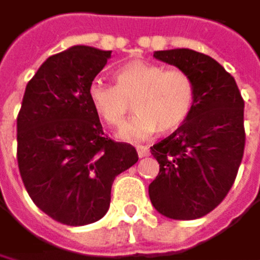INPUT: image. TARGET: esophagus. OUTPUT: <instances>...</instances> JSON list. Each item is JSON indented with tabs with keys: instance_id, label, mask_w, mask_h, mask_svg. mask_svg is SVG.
<instances>
[{
	"instance_id": "esophagus-1",
	"label": "esophagus",
	"mask_w": 260,
	"mask_h": 260,
	"mask_svg": "<svg viewBox=\"0 0 260 260\" xmlns=\"http://www.w3.org/2000/svg\"><path fill=\"white\" fill-rule=\"evenodd\" d=\"M136 149H137V154H139V157L140 158H143V157H148L149 155V149L146 148V146H136Z\"/></svg>"
}]
</instances>
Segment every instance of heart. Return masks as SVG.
<instances>
[{"instance_id": "1", "label": "heart", "mask_w": 260, "mask_h": 260, "mask_svg": "<svg viewBox=\"0 0 260 260\" xmlns=\"http://www.w3.org/2000/svg\"><path fill=\"white\" fill-rule=\"evenodd\" d=\"M95 114L109 126H121L134 100L137 112L118 131L134 142L171 133L189 117L195 103V82L181 70H166L146 60H131L115 71V85L95 79L88 86Z\"/></svg>"}]
</instances>
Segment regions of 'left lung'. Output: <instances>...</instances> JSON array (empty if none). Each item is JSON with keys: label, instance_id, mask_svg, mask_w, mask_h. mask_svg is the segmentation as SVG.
<instances>
[{"label": "left lung", "instance_id": "obj_1", "mask_svg": "<svg viewBox=\"0 0 260 260\" xmlns=\"http://www.w3.org/2000/svg\"><path fill=\"white\" fill-rule=\"evenodd\" d=\"M154 57L193 79L195 103L177 131L151 148L160 172L149 184V198L166 218L197 219L235 183L245 146L244 100L233 76L207 54L174 48Z\"/></svg>", "mask_w": 260, "mask_h": 260}]
</instances>
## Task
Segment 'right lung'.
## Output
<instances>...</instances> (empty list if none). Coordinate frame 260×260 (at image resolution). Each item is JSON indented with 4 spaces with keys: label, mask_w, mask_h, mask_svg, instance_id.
<instances>
[{
    "label": "right lung",
    "mask_w": 260,
    "mask_h": 260,
    "mask_svg": "<svg viewBox=\"0 0 260 260\" xmlns=\"http://www.w3.org/2000/svg\"><path fill=\"white\" fill-rule=\"evenodd\" d=\"M111 51L74 45L50 56L25 86L18 114V166L33 203L65 225L99 221L114 178L134 166V146L103 134L88 86Z\"/></svg>",
    "instance_id": "1"
}]
</instances>
